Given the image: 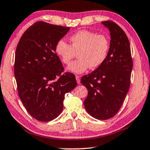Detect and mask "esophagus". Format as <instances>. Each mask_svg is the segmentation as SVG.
Returning a JSON list of instances; mask_svg holds the SVG:
<instances>
[{"label":"esophagus","mask_w":150,"mask_h":150,"mask_svg":"<svg viewBox=\"0 0 150 150\" xmlns=\"http://www.w3.org/2000/svg\"><path fill=\"white\" fill-rule=\"evenodd\" d=\"M76 82H77L78 84H79L80 82L79 76H76Z\"/></svg>","instance_id":"1"}]
</instances>
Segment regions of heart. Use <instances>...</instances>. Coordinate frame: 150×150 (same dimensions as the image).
I'll return each instance as SVG.
<instances>
[{
	"label": "heart",
	"instance_id": "b5f03b06",
	"mask_svg": "<svg viewBox=\"0 0 150 150\" xmlns=\"http://www.w3.org/2000/svg\"><path fill=\"white\" fill-rule=\"evenodd\" d=\"M70 45L64 40L57 41L55 52L62 63L68 64L78 53L79 59L66 68L68 72L82 74L89 68L95 69L104 63L109 53L110 43L107 37L86 30H81L69 39Z\"/></svg>",
	"mask_w": 150,
	"mask_h": 150
}]
</instances>
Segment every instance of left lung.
Here are the masks:
<instances>
[{"label": "left lung", "instance_id": "left-lung-1", "mask_svg": "<svg viewBox=\"0 0 150 150\" xmlns=\"http://www.w3.org/2000/svg\"><path fill=\"white\" fill-rule=\"evenodd\" d=\"M102 24L110 33L107 57L93 72L83 76L80 82L88 90L85 109L94 118L106 120L117 113L128 93L133 61L129 41L123 30L109 21Z\"/></svg>", "mask_w": 150, "mask_h": 150}]
</instances>
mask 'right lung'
<instances>
[{
	"instance_id": "obj_1",
	"label": "right lung",
	"mask_w": 150,
	"mask_h": 150,
	"mask_svg": "<svg viewBox=\"0 0 150 150\" xmlns=\"http://www.w3.org/2000/svg\"><path fill=\"white\" fill-rule=\"evenodd\" d=\"M70 28L38 22L23 33L15 52V77L25 109L40 121L56 119L63 110L65 94L76 86L72 73L64 70L55 52ZM59 78H57V76Z\"/></svg>"
}]
</instances>
